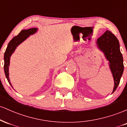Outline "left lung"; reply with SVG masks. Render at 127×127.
I'll return each instance as SVG.
<instances>
[{
  "mask_svg": "<svg viewBox=\"0 0 127 127\" xmlns=\"http://www.w3.org/2000/svg\"><path fill=\"white\" fill-rule=\"evenodd\" d=\"M96 45L109 62V67L114 80V87L112 91V93H113L120 82L124 67L119 41L113 33L107 30L97 39Z\"/></svg>",
  "mask_w": 127,
  "mask_h": 127,
  "instance_id": "obj_1",
  "label": "left lung"
}]
</instances>
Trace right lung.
Segmentation results:
<instances>
[{"mask_svg": "<svg viewBox=\"0 0 127 127\" xmlns=\"http://www.w3.org/2000/svg\"><path fill=\"white\" fill-rule=\"evenodd\" d=\"M38 30L37 28L29 29L27 30H23L17 36H15L12 40L9 42L8 46L6 49L5 54H4V71L5 74L8 80L9 84L12 87V84L10 82L9 78V66L10 64V59L11 56L15 51V49L17 46L20 45L22 42H23L26 39H27L30 35L34 34ZM13 88V87H12Z\"/></svg>", "mask_w": 127, "mask_h": 127, "instance_id": "right-lung-1", "label": "right lung"}]
</instances>
